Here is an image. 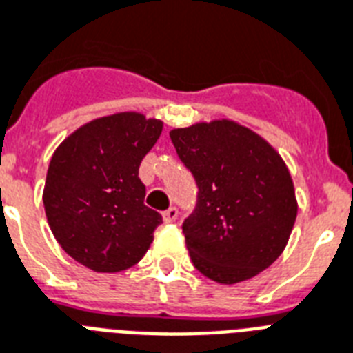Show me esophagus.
<instances>
[{
  "instance_id": "1",
  "label": "esophagus",
  "mask_w": 353,
  "mask_h": 353,
  "mask_svg": "<svg viewBox=\"0 0 353 353\" xmlns=\"http://www.w3.org/2000/svg\"><path fill=\"white\" fill-rule=\"evenodd\" d=\"M177 216H179V210H177L176 206H170L168 210L163 212V219H165V223H176Z\"/></svg>"
}]
</instances>
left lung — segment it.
Segmentation results:
<instances>
[{"instance_id": "obj_1", "label": "left lung", "mask_w": 353, "mask_h": 353, "mask_svg": "<svg viewBox=\"0 0 353 353\" xmlns=\"http://www.w3.org/2000/svg\"><path fill=\"white\" fill-rule=\"evenodd\" d=\"M170 139L199 188L196 210L183 223L194 266L221 285L268 268L297 216L294 181L279 152L230 119L174 128Z\"/></svg>"}]
</instances>
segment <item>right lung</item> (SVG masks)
I'll list each match as a JSON object with an SVG mask.
<instances>
[{"instance_id":"obj_1","label":"right lung","mask_w":353,"mask_h":353,"mask_svg":"<svg viewBox=\"0 0 353 353\" xmlns=\"http://www.w3.org/2000/svg\"><path fill=\"white\" fill-rule=\"evenodd\" d=\"M161 130L159 119L117 112L79 127L54 152L43 190L48 226L90 270H127L150 248L163 219L145 205L139 165Z\"/></svg>"}]
</instances>
